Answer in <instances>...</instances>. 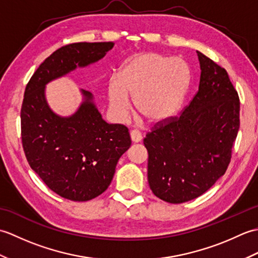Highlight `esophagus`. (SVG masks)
Listing matches in <instances>:
<instances>
[{"label":"esophagus","mask_w":258,"mask_h":258,"mask_svg":"<svg viewBox=\"0 0 258 258\" xmlns=\"http://www.w3.org/2000/svg\"><path fill=\"white\" fill-rule=\"evenodd\" d=\"M130 135H131V140H132L133 143H139V142H141L142 139H143V138H142V134L136 130L131 131Z\"/></svg>","instance_id":"34e87169"}]
</instances>
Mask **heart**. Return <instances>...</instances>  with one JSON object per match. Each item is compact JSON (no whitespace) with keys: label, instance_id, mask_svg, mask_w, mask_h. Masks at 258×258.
<instances>
[{"label":"heart","instance_id":"obj_1","mask_svg":"<svg viewBox=\"0 0 258 258\" xmlns=\"http://www.w3.org/2000/svg\"><path fill=\"white\" fill-rule=\"evenodd\" d=\"M190 72L183 58L146 52L130 57L107 84V102L114 118L122 120L135 111L155 124L178 111L188 91Z\"/></svg>","mask_w":258,"mask_h":258}]
</instances>
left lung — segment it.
Here are the masks:
<instances>
[{
  "instance_id": "left-lung-1",
  "label": "left lung",
  "mask_w": 258,
  "mask_h": 258,
  "mask_svg": "<svg viewBox=\"0 0 258 258\" xmlns=\"http://www.w3.org/2000/svg\"><path fill=\"white\" fill-rule=\"evenodd\" d=\"M197 56L201 78L193 100L144 139L150 187L171 204L196 199L225 174L239 130V97L226 70L199 51Z\"/></svg>"
}]
</instances>
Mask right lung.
Wrapping results in <instances>:
<instances>
[{"label":"right lung","instance_id":"1","mask_svg":"<svg viewBox=\"0 0 258 258\" xmlns=\"http://www.w3.org/2000/svg\"><path fill=\"white\" fill-rule=\"evenodd\" d=\"M113 46V42H80L59 47L25 87L21 135L26 160L48 188L67 200L85 202L105 191L131 138L126 126L102 118L87 91H82L84 102L78 112L57 116L46 103L45 84L98 61Z\"/></svg>","mask_w":258,"mask_h":258}]
</instances>
